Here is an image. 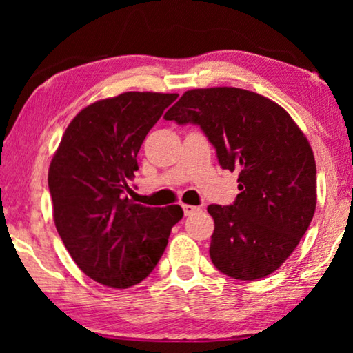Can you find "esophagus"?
Returning a JSON list of instances; mask_svg holds the SVG:
<instances>
[{
	"label": "esophagus",
	"mask_w": 353,
	"mask_h": 353,
	"mask_svg": "<svg viewBox=\"0 0 353 353\" xmlns=\"http://www.w3.org/2000/svg\"><path fill=\"white\" fill-rule=\"evenodd\" d=\"M181 207H183V212H185V215H192V214H196V212L201 210L199 207L190 205V204H183Z\"/></svg>",
	"instance_id": "34e87169"
}]
</instances>
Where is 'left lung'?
I'll return each mask as SVG.
<instances>
[{
    "label": "left lung",
    "mask_w": 353,
    "mask_h": 353,
    "mask_svg": "<svg viewBox=\"0 0 353 353\" xmlns=\"http://www.w3.org/2000/svg\"><path fill=\"white\" fill-rule=\"evenodd\" d=\"M163 119L199 125L221 168L239 172L234 204L207 207L212 263L243 281L278 270L316 207L315 157L302 130L272 99L233 86L186 91Z\"/></svg>",
    "instance_id": "left-lung-1"
}]
</instances>
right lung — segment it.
Instances as JSON below:
<instances>
[{
	"label": "right lung",
	"mask_w": 353,
	"mask_h": 353,
	"mask_svg": "<svg viewBox=\"0 0 353 353\" xmlns=\"http://www.w3.org/2000/svg\"><path fill=\"white\" fill-rule=\"evenodd\" d=\"M176 98L128 91L96 101L69 123L51 161L57 233L81 272L104 286L141 283L183 216L180 205L146 207L125 196L144 138Z\"/></svg>",
	"instance_id": "1"
}]
</instances>
